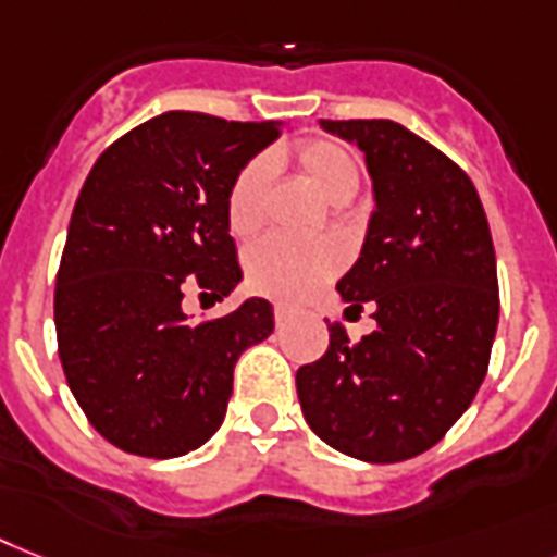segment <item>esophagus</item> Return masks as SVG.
<instances>
[{
	"label": "esophagus",
	"instance_id": "1",
	"mask_svg": "<svg viewBox=\"0 0 557 557\" xmlns=\"http://www.w3.org/2000/svg\"><path fill=\"white\" fill-rule=\"evenodd\" d=\"M292 314H294L292 306H286V302H274V320H277V323H286Z\"/></svg>",
	"mask_w": 557,
	"mask_h": 557
}]
</instances>
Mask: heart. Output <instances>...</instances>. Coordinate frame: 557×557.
<instances>
[{
  "label": "heart",
  "mask_w": 557,
  "mask_h": 557,
  "mask_svg": "<svg viewBox=\"0 0 557 557\" xmlns=\"http://www.w3.org/2000/svg\"><path fill=\"white\" fill-rule=\"evenodd\" d=\"M294 160L325 200H349L360 185L357 162L332 139H306L294 148ZM269 185V162L255 160L234 176L225 197V220L234 237H251L263 223V197ZM343 265V251L334 239L269 237L248 255V283L277 300H300Z\"/></svg>",
  "instance_id": "1"
}]
</instances>
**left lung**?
I'll use <instances>...</instances> for the list:
<instances>
[{
    "mask_svg": "<svg viewBox=\"0 0 557 557\" xmlns=\"http://www.w3.org/2000/svg\"><path fill=\"white\" fill-rule=\"evenodd\" d=\"M355 143L372 176L363 251L337 292L372 306L377 329L351 343L329 325V349L297 369L311 432L369 463L432 449L469 409L498 329V265L467 171L392 120H320Z\"/></svg>",
    "mask_w": 557,
    "mask_h": 557,
    "instance_id": "left-lung-1",
    "label": "left lung"
}]
</instances>
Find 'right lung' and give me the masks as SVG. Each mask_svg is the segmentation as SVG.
<instances>
[{
	"label": "right lung",
	"instance_id": "add662e5",
	"mask_svg": "<svg viewBox=\"0 0 557 557\" xmlns=\"http://www.w3.org/2000/svg\"><path fill=\"white\" fill-rule=\"evenodd\" d=\"M277 137V122L169 111L94 162L53 320L67 386L116 449L162 460L202 446L223 423L239 355L274 332L263 297L202 323H188L183 297L197 286L223 300L243 277L225 197Z\"/></svg>",
	"mask_w": 557,
	"mask_h": 557
}]
</instances>
